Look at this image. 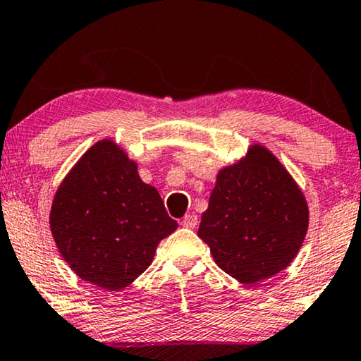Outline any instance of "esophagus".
Returning <instances> with one entry per match:
<instances>
[{
	"mask_svg": "<svg viewBox=\"0 0 361 361\" xmlns=\"http://www.w3.org/2000/svg\"><path fill=\"white\" fill-rule=\"evenodd\" d=\"M197 224H199V219H197V215H194V214L185 215L184 219H182V221H180V225L184 226V228H190V230H194L195 226H197Z\"/></svg>",
	"mask_w": 361,
	"mask_h": 361,
	"instance_id": "34e87169",
	"label": "esophagus"
}]
</instances>
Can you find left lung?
<instances>
[{"label":"left lung","mask_w":361,"mask_h":361,"mask_svg":"<svg viewBox=\"0 0 361 361\" xmlns=\"http://www.w3.org/2000/svg\"><path fill=\"white\" fill-rule=\"evenodd\" d=\"M307 226L302 190L273 152L253 145L219 172L197 235L220 269L241 284H256L293 263Z\"/></svg>","instance_id":"obj_1"}]
</instances>
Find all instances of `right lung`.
Returning a JSON list of instances; mask_svg holds the SVG:
<instances>
[{"instance_id": "obj_1", "label": "right lung", "mask_w": 361, "mask_h": 361, "mask_svg": "<svg viewBox=\"0 0 361 361\" xmlns=\"http://www.w3.org/2000/svg\"><path fill=\"white\" fill-rule=\"evenodd\" d=\"M49 224L73 273L106 290L145 273L159 241L177 228L159 192L111 140L93 145L66 176Z\"/></svg>"}]
</instances>
